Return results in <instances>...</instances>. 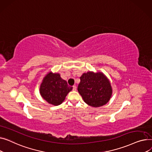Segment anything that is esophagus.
Listing matches in <instances>:
<instances>
[{
	"label": "esophagus",
	"instance_id": "1",
	"mask_svg": "<svg viewBox=\"0 0 152 152\" xmlns=\"http://www.w3.org/2000/svg\"><path fill=\"white\" fill-rule=\"evenodd\" d=\"M73 91H76V90H77V87H76V86L75 85H74L73 86Z\"/></svg>",
	"mask_w": 152,
	"mask_h": 152
}]
</instances>
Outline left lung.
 <instances>
[{
  "label": "left lung",
  "instance_id": "1",
  "mask_svg": "<svg viewBox=\"0 0 152 152\" xmlns=\"http://www.w3.org/2000/svg\"><path fill=\"white\" fill-rule=\"evenodd\" d=\"M77 89L85 102L94 107L107 103L112 93L109 80L101 72L84 73Z\"/></svg>",
  "mask_w": 152,
  "mask_h": 152
}]
</instances>
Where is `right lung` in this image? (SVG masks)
<instances>
[{
	"mask_svg": "<svg viewBox=\"0 0 152 152\" xmlns=\"http://www.w3.org/2000/svg\"><path fill=\"white\" fill-rule=\"evenodd\" d=\"M72 90L59 74H48L43 80L40 93L43 99L54 105L61 104L67 94Z\"/></svg>",
	"mask_w": 152,
	"mask_h": 152,
	"instance_id": "obj_1",
	"label": "right lung"
}]
</instances>
